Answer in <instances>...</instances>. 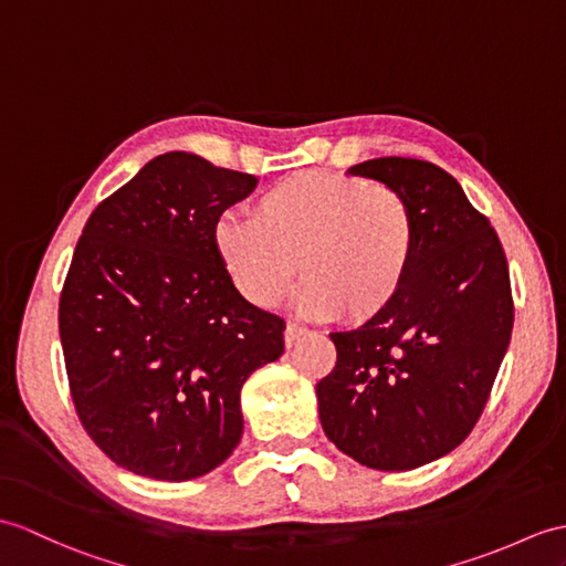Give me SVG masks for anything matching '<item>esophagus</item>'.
<instances>
[{
  "label": "esophagus",
  "instance_id": "obj_1",
  "mask_svg": "<svg viewBox=\"0 0 566 566\" xmlns=\"http://www.w3.org/2000/svg\"><path fill=\"white\" fill-rule=\"evenodd\" d=\"M308 331L304 325H298V323H286V331H284V343H286V347H294L296 345V339H301L304 337Z\"/></svg>",
  "mask_w": 566,
  "mask_h": 566
}]
</instances>
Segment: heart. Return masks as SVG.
Here are the masks:
<instances>
[{"instance_id":"obj_1","label":"heart","mask_w":566,"mask_h":566,"mask_svg":"<svg viewBox=\"0 0 566 566\" xmlns=\"http://www.w3.org/2000/svg\"><path fill=\"white\" fill-rule=\"evenodd\" d=\"M415 219L386 186L304 170L268 188L251 219L223 214L214 248L235 289L260 308L298 272V306L313 318L371 321L398 298L415 260Z\"/></svg>"}]
</instances>
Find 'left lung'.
I'll return each instance as SVG.
<instances>
[{
    "label": "left lung",
    "instance_id": "left-lung-1",
    "mask_svg": "<svg viewBox=\"0 0 566 566\" xmlns=\"http://www.w3.org/2000/svg\"><path fill=\"white\" fill-rule=\"evenodd\" d=\"M384 182L415 219L410 277L392 304L331 333L335 369L315 386L325 437L374 470H412L468 439L514 327L509 265L490 219L458 180L419 159L349 168Z\"/></svg>",
    "mask_w": 566,
    "mask_h": 566
}]
</instances>
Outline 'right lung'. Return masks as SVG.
Here are the masks:
<instances>
[{
    "label": "right lung",
    "mask_w": 566,
    "mask_h": 566,
    "mask_svg": "<svg viewBox=\"0 0 566 566\" xmlns=\"http://www.w3.org/2000/svg\"><path fill=\"white\" fill-rule=\"evenodd\" d=\"M258 178L156 156L91 212L60 294L78 422L135 475H207L243 433L241 388L282 357L284 321L239 294L214 223Z\"/></svg>",
    "instance_id": "obj_1"
}]
</instances>
